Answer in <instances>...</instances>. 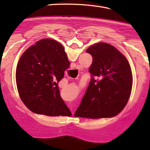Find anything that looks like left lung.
Wrapping results in <instances>:
<instances>
[{"mask_svg":"<svg viewBox=\"0 0 150 150\" xmlns=\"http://www.w3.org/2000/svg\"><path fill=\"white\" fill-rule=\"evenodd\" d=\"M86 52L93 62L91 81L75 117L100 119L117 115L128 103L133 77L128 60L111 44L99 42Z\"/></svg>","mask_w":150,"mask_h":150,"instance_id":"8db88e82","label":"left lung"}]
</instances>
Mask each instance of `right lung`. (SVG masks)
Returning a JSON list of instances; mask_svg holds the SVG:
<instances>
[{
    "mask_svg": "<svg viewBox=\"0 0 150 150\" xmlns=\"http://www.w3.org/2000/svg\"><path fill=\"white\" fill-rule=\"evenodd\" d=\"M70 63L64 47L57 41H38L22 54L16 69V82L28 109L47 116H71L60 97L58 84Z\"/></svg>",
    "mask_w": 150,
    "mask_h": 150,
    "instance_id": "add662e5",
    "label": "right lung"
}]
</instances>
